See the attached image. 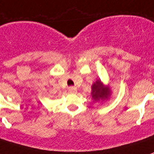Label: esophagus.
Wrapping results in <instances>:
<instances>
[{"label": "esophagus", "mask_w": 154, "mask_h": 154, "mask_svg": "<svg viewBox=\"0 0 154 154\" xmlns=\"http://www.w3.org/2000/svg\"><path fill=\"white\" fill-rule=\"evenodd\" d=\"M68 92H71V93H75V92H77V88L76 87H69Z\"/></svg>", "instance_id": "obj_1"}]
</instances>
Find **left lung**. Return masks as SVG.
I'll list each match as a JSON object with an SVG mask.
<instances>
[{
	"label": "left lung",
	"instance_id": "1",
	"mask_svg": "<svg viewBox=\"0 0 154 154\" xmlns=\"http://www.w3.org/2000/svg\"><path fill=\"white\" fill-rule=\"evenodd\" d=\"M110 95L109 89H105L101 81H96L92 87V97L94 101L104 100Z\"/></svg>",
	"mask_w": 154,
	"mask_h": 154
}]
</instances>
